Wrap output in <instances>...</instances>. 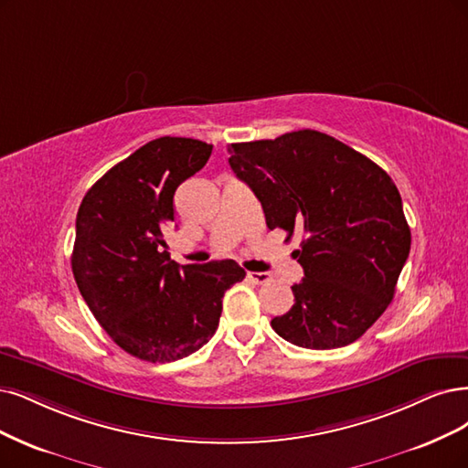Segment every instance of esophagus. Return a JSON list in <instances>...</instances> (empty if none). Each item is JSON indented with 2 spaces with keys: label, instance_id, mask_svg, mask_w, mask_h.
Returning <instances> with one entry per match:
<instances>
[{
  "label": "esophagus",
  "instance_id": "obj_1",
  "mask_svg": "<svg viewBox=\"0 0 468 468\" xmlns=\"http://www.w3.org/2000/svg\"><path fill=\"white\" fill-rule=\"evenodd\" d=\"M247 278H249L252 283H256V285H262V283L270 282V273H266V271H249Z\"/></svg>",
  "mask_w": 468,
  "mask_h": 468
}]
</instances>
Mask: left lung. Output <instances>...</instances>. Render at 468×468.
Segmentation results:
<instances>
[{
  "mask_svg": "<svg viewBox=\"0 0 468 468\" xmlns=\"http://www.w3.org/2000/svg\"><path fill=\"white\" fill-rule=\"evenodd\" d=\"M229 165L261 200L270 229L303 233L295 304L271 327L304 349L356 341L384 314L409 258L410 229L388 173L337 138L313 131L237 143Z\"/></svg>",
  "mask_w": 468,
  "mask_h": 468,
  "instance_id": "left-lung-1",
  "label": "left lung"
}]
</instances>
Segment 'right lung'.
<instances>
[{
	"mask_svg": "<svg viewBox=\"0 0 468 468\" xmlns=\"http://www.w3.org/2000/svg\"><path fill=\"white\" fill-rule=\"evenodd\" d=\"M212 144L160 136L113 165L84 195L71 256L90 313L129 355L173 362L216 334L221 299L247 271L233 261L179 266L164 250L173 195L200 171Z\"/></svg>",
	"mask_w": 468,
	"mask_h": 468,
	"instance_id": "right-lung-1",
	"label": "right lung"
}]
</instances>
